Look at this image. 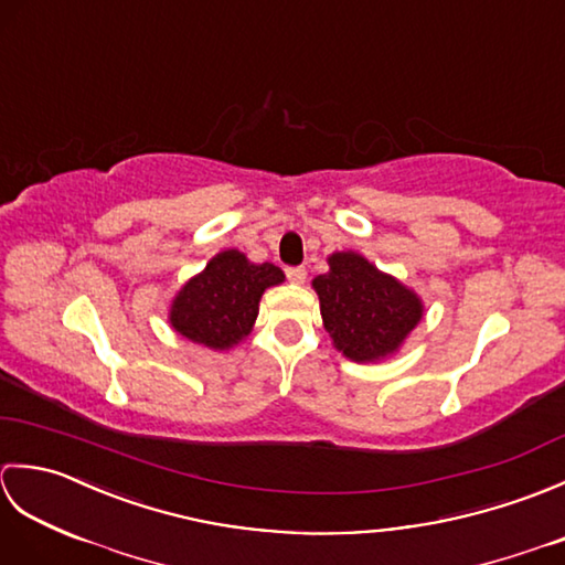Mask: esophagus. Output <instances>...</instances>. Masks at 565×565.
I'll return each instance as SVG.
<instances>
[{
    "instance_id": "obj_1",
    "label": "esophagus",
    "mask_w": 565,
    "mask_h": 565,
    "mask_svg": "<svg viewBox=\"0 0 565 565\" xmlns=\"http://www.w3.org/2000/svg\"><path fill=\"white\" fill-rule=\"evenodd\" d=\"M286 276H289V281H294V284H303L308 271H306V267H289L286 269Z\"/></svg>"
}]
</instances>
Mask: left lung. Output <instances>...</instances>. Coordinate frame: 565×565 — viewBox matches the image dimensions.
<instances>
[{
	"mask_svg": "<svg viewBox=\"0 0 565 565\" xmlns=\"http://www.w3.org/2000/svg\"><path fill=\"white\" fill-rule=\"evenodd\" d=\"M328 264L330 271L316 276L313 289L334 350L356 364L398 354L425 316L423 298L359 252H332Z\"/></svg>",
	"mask_w": 565,
	"mask_h": 565,
	"instance_id": "left-lung-1",
	"label": "left lung"
}]
</instances>
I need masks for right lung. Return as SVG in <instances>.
<instances>
[{"label": "right lung", "instance_id": "1", "mask_svg": "<svg viewBox=\"0 0 565 565\" xmlns=\"http://www.w3.org/2000/svg\"><path fill=\"white\" fill-rule=\"evenodd\" d=\"M284 279L271 262L255 264L239 249H223L174 294L167 320L189 342L225 352L247 338L262 294Z\"/></svg>", "mask_w": 565, "mask_h": 565}]
</instances>
